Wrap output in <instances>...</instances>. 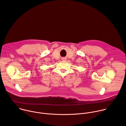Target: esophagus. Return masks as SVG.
Here are the masks:
<instances>
[{"mask_svg":"<svg viewBox=\"0 0 126 126\" xmlns=\"http://www.w3.org/2000/svg\"><path fill=\"white\" fill-rule=\"evenodd\" d=\"M62 60H66V58H62Z\"/></svg>","mask_w":126,"mask_h":126,"instance_id":"obj_1","label":"esophagus"}]
</instances>
